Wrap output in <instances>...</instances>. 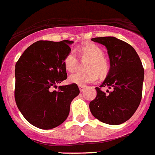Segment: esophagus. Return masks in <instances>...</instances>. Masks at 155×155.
Masks as SVG:
<instances>
[{
    "instance_id": "esophagus-1",
    "label": "esophagus",
    "mask_w": 155,
    "mask_h": 155,
    "mask_svg": "<svg viewBox=\"0 0 155 155\" xmlns=\"http://www.w3.org/2000/svg\"><path fill=\"white\" fill-rule=\"evenodd\" d=\"M79 87V89H80L81 92H82L83 90H84V89H85V85H78Z\"/></svg>"
}]
</instances>
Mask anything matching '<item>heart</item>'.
<instances>
[{
  "label": "heart",
  "mask_w": 155,
  "mask_h": 155,
  "mask_svg": "<svg viewBox=\"0 0 155 155\" xmlns=\"http://www.w3.org/2000/svg\"><path fill=\"white\" fill-rule=\"evenodd\" d=\"M80 54L82 57L90 58V61L87 65V70H89L85 72L78 71L70 75L69 81L71 83L84 85L96 81L98 78V74L104 76L108 72L109 65L107 60L104 58L103 50L99 46L94 43H85L81 47ZM77 63L78 59L76 54L73 51H70L64 58V67L69 72H72L76 68Z\"/></svg>",
  "instance_id": "b5f03b06"
}]
</instances>
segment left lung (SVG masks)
<instances>
[{
    "instance_id": "1",
    "label": "left lung",
    "mask_w": 155,
    "mask_h": 155,
    "mask_svg": "<svg viewBox=\"0 0 155 155\" xmlns=\"http://www.w3.org/2000/svg\"><path fill=\"white\" fill-rule=\"evenodd\" d=\"M92 41L106 47L110 70L100 88L96 87L97 97L89 103V109L104 124H121L134 115L141 101L144 78L141 60L130 44L115 37H97ZM102 87L111 91L104 93Z\"/></svg>"
}]
</instances>
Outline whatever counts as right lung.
I'll list each match as a JSON object with an SVG mask.
<instances>
[{
  "label": "right lung",
  "mask_w": 155,
  "mask_h": 155,
  "mask_svg": "<svg viewBox=\"0 0 155 155\" xmlns=\"http://www.w3.org/2000/svg\"><path fill=\"white\" fill-rule=\"evenodd\" d=\"M73 41L39 40L28 47L16 63L15 101L24 117L41 129L54 128L66 120L70 103L80 93L77 84L58 86L67 78L63 59Z\"/></svg>",
  "instance_id": "right-lung-1"
}]
</instances>
